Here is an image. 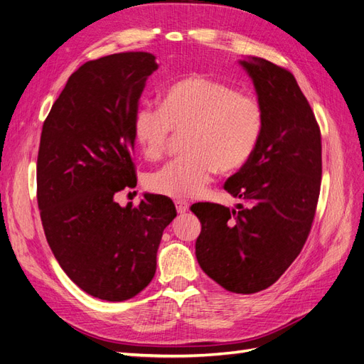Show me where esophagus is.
Returning <instances> with one entry per match:
<instances>
[{"instance_id": "34e87169", "label": "esophagus", "mask_w": 364, "mask_h": 364, "mask_svg": "<svg viewBox=\"0 0 364 364\" xmlns=\"http://www.w3.org/2000/svg\"><path fill=\"white\" fill-rule=\"evenodd\" d=\"M174 205H176V209H178V213H179V214H183V213L188 211V203H186V202L176 200V202H174Z\"/></svg>"}]
</instances>
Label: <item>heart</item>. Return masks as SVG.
<instances>
[{
  "mask_svg": "<svg viewBox=\"0 0 364 364\" xmlns=\"http://www.w3.org/2000/svg\"><path fill=\"white\" fill-rule=\"evenodd\" d=\"M262 107L255 97L205 75L173 83L159 109L142 107L134 119V138L142 156L161 159L173 134H186L190 156L173 161L147 178V186L174 199L203 194L217 168L232 171L255 153L262 134Z\"/></svg>",
  "mask_w": 364,
  "mask_h": 364,
  "instance_id": "b5f03b06",
  "label": "heart"
}]
</instances>
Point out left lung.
Instances as JSON below:
<instances>
[{
    "instance_id": "8db88e82",
    "label": "left lung",
    "mask_w": 364,
    "mask_h": 364,
    "mask_svg": "<svg viewBox=\"0 0 364 364\" xmlns=\"http://www.w3.org/2000/svg\"><path fill=\"white\" fill-rule=\"evenodd\" d=\"M255 86L264 124L252 158L225 183L245 202L196 203V257L223 289L270 287L299 255L316 214L322 176L321 129L293 74L261 58L240 60Z\"/></svg>"
}]
</instances>
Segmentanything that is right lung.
<instances>
[{
  "instance_id": "obj_1",
  "label": "right lung",
  "mask_w": 364,
  "mask_h": 364,
  "mask_svg": "<svg viewBox=\"0 0 364 364\" xmlns=\"http://www.w3.org/2000/svg\"><path fill=\"white\" fill-rule=\"evenodd\" d=\"M155 56L129 51L83 63L71 74L43 121L38 153V205L48 245L68 278L98 299L127 301L156 272L164 229L176 217L171 199L135 188L134 119Z\"/></svg>"
}]
</instances>
